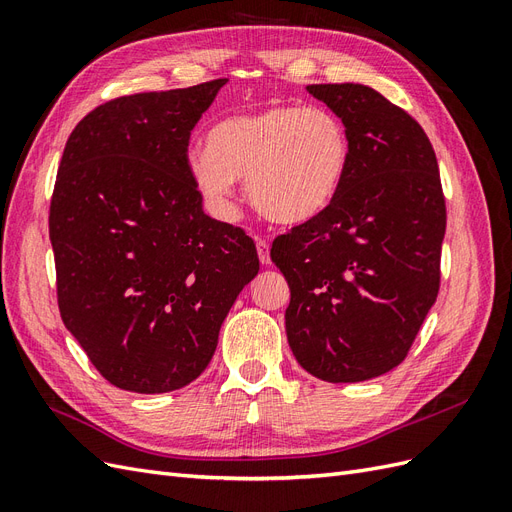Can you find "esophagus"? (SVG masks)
Instances as JSON below:
<instances>
[{"label":"esophagus","mask_w":512,"mask_h":512,"mask_svg":"<svg viewBox=\"0 0 512 512\" xmlns=\"http://www.w3.org/2000/svg\"><path fill=\"white\" fill-rule=\"evenodd\" d=\"M256 250H258V258H260L262 265H271V254H269L267 239L256 237Z\"/></svg>","instance_id":"esophagus-1"}]
</instances>
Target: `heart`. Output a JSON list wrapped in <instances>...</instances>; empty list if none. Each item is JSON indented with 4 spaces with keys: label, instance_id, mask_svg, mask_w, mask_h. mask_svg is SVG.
<instances>
[{
    "label": "heart",
    "instance_id": "1",
    "mask_svg": "<svg viewBox=\"0 0 512 512\" xmlns=\"http://www.w3.org/2000/svg\"><path fill=\"white\" fill-rule=\"evenodd\" d=\"M350 138L320 106L280 102L232 115L207 134V149L188 153V170L211 207L230 213L235 179H247L252 205L277 224H305L342 190Z\"/></svg>",
    "mask_w": 512,
    "mask_h": 512
}]
</instances>
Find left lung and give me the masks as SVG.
Here are the masks:
<instances>
[{"mask_svg": "<svg viewBox=\"0 0 512 512\" xmlns=\"http://www.w3.org/2000/svg\"><path fill=\"white\" fill-rule=\"evenodd\" d=\"M344 121L350 164L318 218L275 237L292 354L324 382H361L408 356L440 290L446 203L436 151L404 108L359 83L307 85Z\"/></svg>", "mask_w": 512, "mask_h": 512, "instance_id": "obj_1", "label": "left lung"}]
</instances>
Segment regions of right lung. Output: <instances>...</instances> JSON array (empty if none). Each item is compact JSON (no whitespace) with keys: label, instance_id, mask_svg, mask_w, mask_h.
<instances>
[{"label":"right lung","instance_id":"1","mask_svg":"<svg viewBox=\"0 0 512 512\" xmlns=\"http://www.w3.org/2000/svg\"><path fill=\"white\" fill-rule=\"evenodd\" d=\"M224 85L100 104L61 156L49 211L59 314L117 389L196 380L260 269L245 230L203 211L188 170L190 134Z\"/></svg>","mask_w":512,"mask_h":512}]
</instances>
